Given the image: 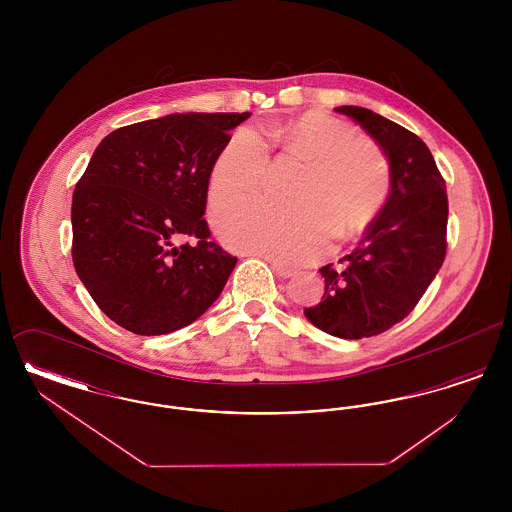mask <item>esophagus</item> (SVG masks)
Segmentation results:
<instances>
[{"label": "esophagus", "instance_id": "obj_1", "mask_svg": "<svg viewBox=\"0 0 512 512\" xmlns=\"http://www.w3.org/2000/svg\"><path fill=\"white\" fill-rule=\"evenodd\" d=\"M270 267L272 270L280 276V278H290L295 274V270L292 267H286V265H282V263H276V261H270Z\"/></svg>", "mask_w": 512, "mask_h": 512}]
</instances>
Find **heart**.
<instances>
[{
	"label": "heart",
	"instance_id": "heart-1",
	"mask_svg": "<svg viewBox=\"0 0 512 512\" xmlns=\"http://www.w3.org/2000/svg\"><path fill=\"white\" fill-rule=\"evenodd\" d=\"M268 149L305 163L290 195L293 209L253 203L217 220L222 240L278 263L299 265L324 249L326 238L345 242L372 224L390 194L386 155L359 130L324 113L272 122L263 138L238 130L220 149L209 174L213 211L259 194L267 180Z\"/></svg>",
	"mask_w": 512,
	"mask_h": 512
}]
</instances>
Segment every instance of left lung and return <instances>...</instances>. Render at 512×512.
Masks as SVG:
<instances>
[{
	"instance_id": "1",
	"label": "left lung",
	"mask_w": 512,
	"mask_h": 512,
	"mask_svg": "<svg viewBox=\"0 0 512 512\" xmlns=\"http://www.w3.org/2000/svg\"><path fill=\"white\" fill-rule=\"evenodd\" d=\"M359 122L390 159L391 190L359 245L320 268L324 295L305 309L322 332L361 340L407 317L447 253V190L428 146L401 124L365 107L336 109Z\"/></svg>"
}]
</instances>
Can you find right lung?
Returning a JSON list of instances; mask_svg holds the SVG:
<instances>
[{"mask_svg":"<svg viewBox=\"0 0 512 512\" xmlns=\"http://www.w3.org/2000/svg\"><path fill=\"white\" fill-rule=\"evenodd\" d=\"M249 113H176L101 140L76 182L73 263L99 309L128 332L161 336L201 317L238 257L203 219L209 174ZM182 237L193 244L174 246Z\"/></svg>","mask_w":512,"mask_h":512,"instance_id":"1","label":"right lung"}]
</instances>
